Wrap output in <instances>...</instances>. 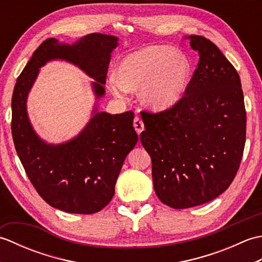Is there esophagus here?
Here are the masks:
<instances>
[{
    "label": "esophagus",
    "mask_w": 262,
    "mask_h": 262,
    "mask_svg": "<svg viewBox=\"0 0 262 262\" xmlns=\"http://www.w3.org/2000/svg\"><path fill=\"white\" fill-rule=\"evenodd\" d=\"M134 127H135V129H136L138 135H140L141 133L144 130V122H143V120L140 118V117H135V119H134Z\"/></svg>",
    "instance_id": "esophagus-1"
}]
</instances>
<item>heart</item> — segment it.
<instances>
[{
  "instance_id": "1",
  "label": "heart",
  "mask_w": 262,
  "mask_h": 262,
  "mask_svg": "<svg viewBox=\"0 0 262 262\" xmlns=\"http://www.w3.org/2000/svg\"><path fill=\"white\" fill-rule=\"evenodd\" d=\"M191 75V63L185 54L169 46H147L120 60L109 88L122 98L128 90L141 89L142 101L153 108L173 104L185 93Z\"/></svg>"
}]
</instances>
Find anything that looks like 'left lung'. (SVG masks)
Instances as JSON below:
<instances>
[{
  "label": "left lung",
  "instance_id": "obj_1",
  "mask_svg": "<svg viewBox=\"0 0 262 262\" xmlns=\"http://www.w3.org/2000/svg\"><path fill=\"white\" fill-rule=\"evenodd\" d=\"M199 62L183 96L159 113L142 111L141 142L152 159L154 190L182 209L230 187L246 144L247 111L236 70L214 42L187 36Z\"/></svg>",
  "mask_w": 262,
  "mask_h": 262
}]
</instances>
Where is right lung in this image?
Wrapping results in <instances>:
<instances>
[{
    "mask_svg": "<svg viewBox=\"0 0 262 262\" xmlns=\"http://www.w3.org/2000/svg\"><path fill=\"white\" fill-rule=\"evenodd\" d=\"M118 38L90 33L69 45L49 38L40 43L21 72L12 96L11 130L15 151L26 173L45 202L72 214H93L107 206L122 163L138 141L134 114L97 113L80 135L59 145H49L33 132L27 115L28 92L39 68L51 59H65L93 77L97 98L104 94L110 53Z\"/></svg>",
    "mask_w": 262,
    "mask_h": 262,
    "instance_id": "1",
    "label": "right lung"
}]
</instances>
